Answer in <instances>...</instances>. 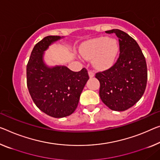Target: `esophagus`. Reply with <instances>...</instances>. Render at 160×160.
<instances>
[{"label":"esophagus","mask_w":160,"mask_h":160,"mask_svg":"<svg viewBox=\"0 0 160 160\" xmlns=\"http://www.w3.org/2000/svg\"><path fill=\"white\" fill-rule=\"evenodd\" d=\"M88 76H89L90 78L94 77V73L92 71H89V72H88Z\"/></svg>","instance_id":"1"}]
</instances>
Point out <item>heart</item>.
I'll return each instance as SVG.
<instances>
[{
  "label": "heart",
  "mask_w": 160,
  "mask_h": 160,
  "mask_svg": "<svg viewBox=\"0 0 160 160\" xmlns=\"http://www.w3.org/2000/svg\"><path fill=\"white\" fill-rule=\"evenodd\" d=\"M118 45L114 39L100 37L88 41L82 46L80 52L86 59H93V64L97 68H109L114 62Z\"/></svg>",
  "instance_id": "1"
}]
</instances>
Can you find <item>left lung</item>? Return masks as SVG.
Listing matches in <instances>:
<instances>
[{"mask_svg":"<svg viewBox=\"0 0 160 160\" xmlns=\"http://www.w3.org/2000/svg\"><path fill=\"white\" fill-rule=\"evenodd\" d=\"M119 38V56L114 65L96 73L99 81V96L110 109L122 112L141 99L147 87L145 57L133 38L119 29L107 31Z\"/></svg>","mask_w":160,"mask_h":160,"instance_id":"left-lung-1","label":"left lung"}]
</instances>
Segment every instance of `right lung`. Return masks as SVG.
Instances as JSON below:
<instances>
[{
	"label": "right lung",
	"mask_w": 160,
	"mask_h": 160,
	"mask_svg": "<svg viewBox=\"0 0 160 160\" xmlns=\"http://www.w3.org/2000/svg\"><path fill=\"white\" fill-rule=\"evenodd\" d=\"M60 36H48L34 46L27 63V87L34 104L41 111L55 118L68 117L77 109L88 77L87 68L72 72L66 66L48 68L43 62V51Z\"/></svg>",
	"instance_id": "add662e5"
}]
</instances>
